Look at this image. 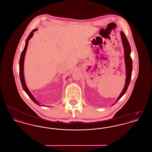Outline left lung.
<instances>
[{
	"label": "left lung",
	"mask_w": 152,
	"mask_h": 152,
	"mask_svg": "<svg viewBox=\"0 0 152 152\" xmlns=\"http://www.w3.org/2000/svg\"><path fill=\"white\" fill-rule=\"evenodd\" d=\"M120 34H121V37L122 39L124 49V59H125V68H126V79H125V86L123 88V91L121 92L120 96L118 97L117 100L113 104V105L115 104L116 102L122 97V96L125 94L126 91H127L128 86L130 84L132 72V60L130 57L131 48H130V44L125 34L123 32V31H121Z\"/></svg>",
	"instance_id": "obj_1"
}]
</instances>
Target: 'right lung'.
Returning a JSON list of instances; mask_svg holds the SVG:
<instances>
[{"label": "right lung", "mask_w": 152, "mask_h": 152, "mask_svg": "<svg viewBox=\"0 0 152 152\" xmlns=\"http://www.w3.org/2000/svg\"><path fill=\"white\" fill-rule=\"evenodd\" d=\"M36 31H37V28L32 30V31L29 34V36H28V37L27 38V39L26 40L25 47L24 48L23 51H22L20 58V60H19V75H20V81H21V84H22L23 90L26 92V93L27 94H28V96L31 99V100L34 101L35 104H36L37 105H39V106H44V105H40V103L36 100V99L34 97V96L30 92L28 88H27V86H26V83L25 79H24V58H25L26 53V51H27V47H28V44L29 40L31 39V38L34 35V32H35Z\"/></svg>", "instance_id": "obj_1"}]
</instances>
